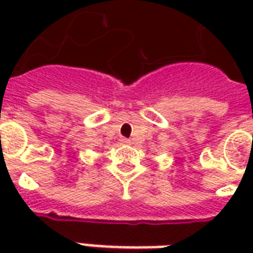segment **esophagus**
I'll return each mask as SVG.
<instances>
[{"mask_svg":"<svg viewBox=\"0 0 253 253\" xmlns=\"http://www.w3.org/2000/svg\"><path fill=\"white\" fill-rule=\"evenodd\" d=\"M121 142L123 143V145H128V143H131V141H130V139H127V138H122Z\"/></svg>","mask_w":253,"mask_h":253,"instance_id":"obj_1","label":"esophagus"}]
</instances>
